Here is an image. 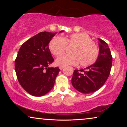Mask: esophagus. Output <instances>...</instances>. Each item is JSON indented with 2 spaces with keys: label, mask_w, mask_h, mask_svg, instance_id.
<instances>
[{
  "label": "esophagus",
  "mask_w": 127,
  "mask_h": 127,
  "mask_svg": "<svg viewBox=\"0 0 127 127\" xmlns=\"http://www.w3.org/2000/svg\"><path fill=\"white\" fill-rule=\"evenodd\" d=\"M64 68V67H63V66H60V70H62V69H63Z\"/></svg>",
  "instance_id": "esophagus-1"
}]
</instances>
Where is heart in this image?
I'll return each mask as SVG.
<instances>
[{
    "instance_id": "obj_1",
    "label": "heart",
    "mask_w": 127,
    "mask_h": 127,
    "mask_svg": "<svg viewBox=\"0 0 127 127\" xmlns=\"http://www.w3.org/2000/svg\"><path fill=\"white\" fill-rule=\"evenodd\" d=\"M66 46H74L71 55H65L58 58L55 64L60 66H76L87 67L94 64L99 55V50L90 36L83 33H76L67 37L55 36L49 43L51 53L59 57L64 53Z\"/></svg>"
}]
</instances>
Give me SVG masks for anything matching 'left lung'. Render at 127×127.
I'll use <instances>...</instances> for the list:
<instances>
[{
	"mask_svg": "<svg viewBox=\"0 0 127 127\" xmlns=\"http://www.w3.org/2000/svg\"><path fill=\"white\" fill-rule=\"evenodd\" d=\"M99 40V55L96 62L84 69L74 70L72 84L80 93H94L105 84L110 74L112 57L108 44L103 40Z\"/></svg>",
	"mask_w": 127,
	"mask_h": 127,
	"instance_id": "1",
	"label": "left lung"
}]
</instances>
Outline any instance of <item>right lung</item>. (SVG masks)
<instances>
[{"label": "right lung", "instance_id": "add662e5", "mask_svg": "<svg viewBox=\"0 0 127 127\" xmlns=\"http://www.w3.org/2000/svg\"><path fill=\"white\" fill-rule=\"evenodd\" d=\"M56 33L40 32L19 50L15 61L17 79L22 87L33 96H43L51 91L60 71L58 67H49L54 60L48 44Z\"/></svg>", "mask_w": 127, "mask_h": 127}]
</instances>
